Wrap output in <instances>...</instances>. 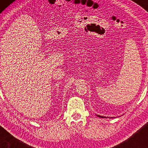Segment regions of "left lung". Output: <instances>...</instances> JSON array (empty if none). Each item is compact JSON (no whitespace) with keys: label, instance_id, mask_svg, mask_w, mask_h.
Returning a JSON list of instances; mask_svg holds the SVG:
<instances>
[{"label":"left lung","instance_id":"1","mask_svg":"<svg viewBox=\"0 0 148 148\" xmlns=\"http://www.w3.org/2000/svg\"><path fill=\"white\" fill-rule=\"evenodd\" d=\"M96 116H98V117H100V118H105V119H106L107 117L106 116H100V115H98V114H96ZM109 118V117H108ZM110 119H112V118H114V117H110Z\"/></svg>","mask_w":148,"mask_h":148}]
</instances>
